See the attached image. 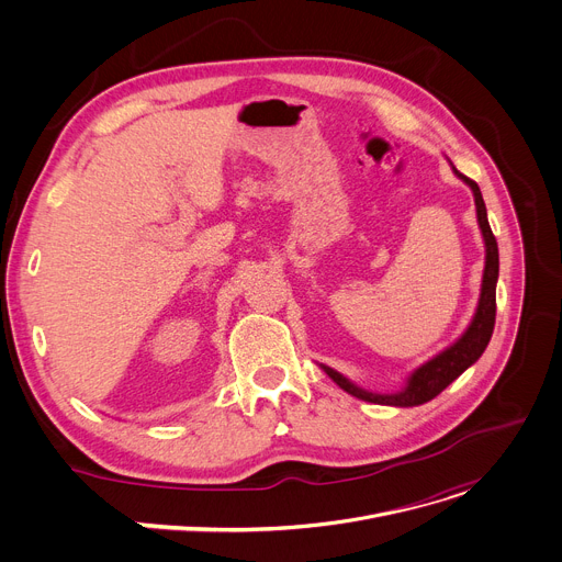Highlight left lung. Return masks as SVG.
Wrapping results in <instances>:
<instances>
[{
  "label": "left lung",
  "mask_w": 562,
  "mask_h": 562,
  "mask_svg": "<svg viewBox=\"0 0 562 562\" xmlns=\"http://www.w3.org/2000/svg\"><path fill=\"white\" fill-rule=\"evenodd\" d=\"M457 172V170H454ZM459 175V172H457ZM462 177L473 194H475V206H477V222L486 241V267H484V278H482V295H480V304L475 318L471 323V327L464 331V336L459 338L454 345H450L446 351H441L439 356H435L432 361H428L426 366H422L411 381H407V387L403 392L396 394H372L366 392L361 387H356L353 383H349L345 376H340L338 372L325 368V372L349 394H353L356 398H363L370 403H381V405H422L430 398H435L441 390H446L459 374H462L467 368H471L480 356L484 353L493 327H495V284H497V271H499V255H497V241L495 235L488 226V217H486V206L484 199L480 192V186L464 177Z\"/></svg>",
  "instance_id": "8db88e82"
}]
</instances>
